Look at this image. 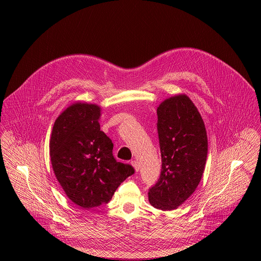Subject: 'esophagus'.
<instances>
[{
	"mask_svg": "<svg viewBox=\"0 0 261 261\" xmlns=\"http://www.w3.org/2000/svg\"><path fill=\"white\" fill-rule=\"evenodd\" d=\"M131 164H132V166L134 167L135 171L138 172V171H139V164H138V162H137L136 160H133V161H131Z\"/></svg>",
	"mask_w": 261,
	"mask_h": 261,
	"instance_id": "1",
	"label": "esophagus"
}]
</instances>
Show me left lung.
<instances>
[{"mask_svg": "<svg viewBox=\"0 0 261 261\" xmlns=\"http://www.w3.org/2000/svg\"><path fill=\"white\" fill-rule=\"evenodd\" d=\"M157 116L162 169L148 190V200L158 210L170 211L196 190L205 166L207 136L199 111L187 95L164 100Z\"/></svg>", "mask_w": 261, "mask_h": 261, "instance_id": "8db88e82", "label": "left lung"}]
</instances>
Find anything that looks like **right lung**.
<instances>
[{"mask_svg": "<svg viewBox=\"0 0 261 261\" xmlns=\"http://www.w3.org/2000/svg\"><path fill=\"white\" fill-rule=\"evenodd\" d=\"M101 108L74 103L55 122L49 154L56 177L68 198L84 208L107 203L121 182L134 173L118 162L114 143L100 130Z\"/></svg>", "mask_w": 261, "mask_h": 261, "instance_id": "right-lung-1", "label": "right lung"}]
</instances>
